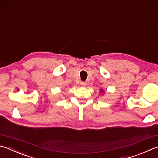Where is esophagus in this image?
Wrapping results in <instances>:
<instances>
[{"label":"esophagus","mask_w":158,"mask_h":158,"mask_svg":"<svg viewBox=\"0 0 158 158\" xmlns=\"http://www.w3.org/2000/svg\"><path fill=\"white\" fill-rule=\"evenodd\" d=\"M80 84H81V86H85V85H87V84L85 82H84V81H81V83H80Z\"/></svg>","instance_id":"34e87169"}]
</instances>
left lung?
Here are the masks:
<instances>
[{"label":"left lung","instance_id":"left-lung-1","mask_svg":"<svg viewBox=\"0 0 158 158\" xmlns=\"http://www.w3.org/2000/svg\"><path fill=\"white\" fill-rule=\"evenodd\" d=\"M100 93H104V90L102 89H100Z\"/></svg>","mask_w":158,"mask_h":158}]
</instances>
